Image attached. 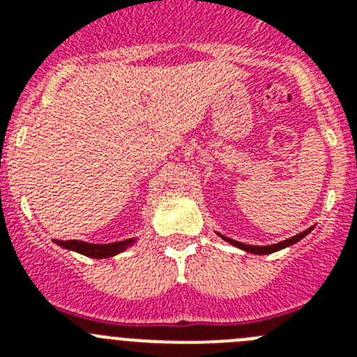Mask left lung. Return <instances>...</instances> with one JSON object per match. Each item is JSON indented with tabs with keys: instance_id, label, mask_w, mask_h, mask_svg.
<instances>
[{
	"instance_id": "1",
	"label": "left lung",
	"mask_w": 357,
	"mask_h": 357,
	"mask_svg": "<svg viewBox=\"0 0 357 357\" xmlns=\"http://www.w3.org/2000/svg\"><path fill=\"white\" fill-rule=\"evenodd\" d=\"M309 230H311V229H309ZM309 230H304V232H301V234L293 236V238L286 239V241L277 243V245H270V247H252V245H245V243L234 241V239H229V238H225V239H227V241H229V243H232V245H236V247L243 248V250L252 252V254H272V252H277V250H280V248L289 247V245H293V243H296V241H298V239H302L305 234H307Z\"/></svg>"
}]
</instances>
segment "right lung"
Here are the masks:
<instances>
[{"mask_svg": "<svg viewBox=\"0 0 357 357\" xmlns=\"http://www.w3.org/2000/svg\"><path fill=\"white\" fill-rule=\"evenodd\" d=\"M56 245L68 248V250H75L78 254L89 255V257H96V259H103V257H112V255L119 254L127 247H130L134 239H127V241L114 243V245H93V243L78 241V239H69V241H62V239H55Z\"/></svg>", "mask_w": 357, "mask_h": 357, "instance_id": "obj_1", "label": "right lung"}]
</instances>
